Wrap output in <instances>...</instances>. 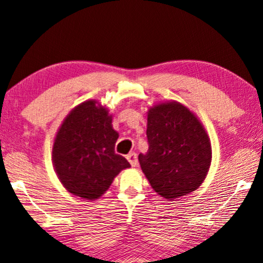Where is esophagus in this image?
I'll return each instance as SVG.
<instances>
[{"label":"esophagus","mask_w":263,"mask_h":263,"mask_svg":"<svg viewBox=\"0 0 263 263\" xmlns=\"http://www.w3.org/2000/svg\"><path fill=\"white\" fill-rule=\"evenodd\" d=\"M126 158H127L128 162L131 164V166H134V167H136V166L138 165V159H137V154H136V153H129Z\"/></svg>","instance_id":"1"}]
</instances>
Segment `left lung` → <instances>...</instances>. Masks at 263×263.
Masks as SVG:
<instances>
[{"label": "left lung", "mask_w": 263, "mask_h": 263, "mask_svg": "<svg viewBox=\"0 0 263 263\" xmlns=\"http://www.w3.org/2000/svg\"><path fill=\"white\" fill-rule=\"evenodd\" d=\"M147 154H139L143 174L152 188L167 200L197 191L208 175L212 151L198 116L171 101L148 110Z\"/></svg>", "instance_id": "left-lung-1"}]
</instances>
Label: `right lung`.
<instances>
[{"label": "right lung", "mask_w": 263, "mask_h": 263, "mask_svg": "<svg viewBox=\"0 0 263 263\" xmlns=\"http://www.w3.org/2000/svg\"><path fill=\"white\" fill-rule=\"evenodd\" d=\"M111 120L108 108L91 99L72 109L55 135V174L66 191L85 200L101 198L120 171L131 167L115 153L119 134Z\"/></svg>", "instance_id": "right-lung-1"}]
</instances>
